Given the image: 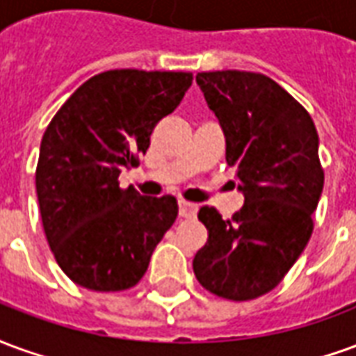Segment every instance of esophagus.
<instances>
[{
	"instance_id": "34e87169",
	"label": "esophagus",
	"mask_w": 356,
	"mask_h": 356,
	"mask_svg": "<svg viewBox=\"0 0 356 356\" xmlns=\"http://www.w3.org/2000/svg\"><path fill=\"white\" fill-rule=\"evenodd\" d=\"M196 211H198V206H196V204H191V202H185V200H179V216L181 217L191 219V217L196 216Z\"/></svg>"
}]
</instances>
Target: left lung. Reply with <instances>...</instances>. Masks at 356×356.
Returning <instances> with one entry per match:
<instances>
[{"label":"left lung","mask_w":356,"mask_h":356,"mask_svg":"<svg viewBox=\"0 0 356 356\" xmlns=\"http://www.w3.org/2000/svg\"><path fill=\"white\" fill-rule=\"evenodd\" d=\"M236 168L244 206L232 219L204 206L208 242L194 255L198 282L211 293L248 301L276 288L313 232L324 171L313 120L267 76L240 70L196 76Z\"/></svg>","instance_id":"8db88e82"}]
</instances>
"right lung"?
<instances>
[{
  "instance_id": "1",
  "label": "right lung",
  "mask_w": 356,
  "mask_h": 356,
  "mask_svg": "<svg viewBox=\"0 0 356 356\" xmlns=\"http://www.w3.org/2000/svg\"><path fill=\"white\" fill-rule=\"evenodd\" d=\"M193 83L188 72L108 70L81 83L43 133L35 193L65 275L93 291L133 288L177 219L173 196H140L118 177L139 163L154 125Z\"/></svg>"
}]
</instances>
